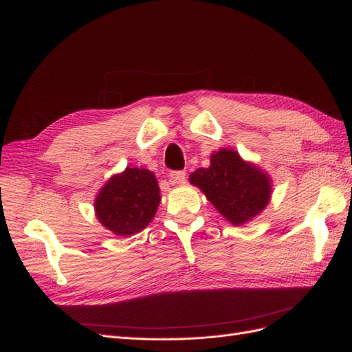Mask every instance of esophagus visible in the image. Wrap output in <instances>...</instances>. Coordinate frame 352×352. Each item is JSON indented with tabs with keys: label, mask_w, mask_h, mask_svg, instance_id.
<instances>
[{
	"label": "esophagus",
	"mask_w": 352,
	"mask_h": 352,
	"mask_svg": "<svg viewBox=\"0 0 352 352\" xmlns=\"http://www.w3.org/2000/svg\"><path fill=\"white\" fill-rule=\"evenodd\" d=\"M168 177H170V182L173 185L184 184L185 179H186V172L185 170H175V172H170Z\"/></svg>",
	"instance_id": "obj_1"
}]
</instances>
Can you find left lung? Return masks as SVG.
Returning <instances> with one entry per match:
<instances>
[{
	"label": "left lung",
	"mask_w": 352,
	"mask_h": 352,
	"mask_svg": "<svg viewBox=\"0 0 352 352\" xmlns=\"http://www.w3.org/2000/svg\"><path fill=\"white\" fill-rule=\"evenodd\" d=\"M189 180L233 226L245 224L262 212L272 192L268 175L228 148L214 153L210 167L198 168Z\"/></svg>",
	"instance_id": "8db88e82"
}]
</instances>
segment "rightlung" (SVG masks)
<instances>
[{
    "instance_id": "1",
    "label": "right lung",
    "mask_w": 352,
    "mask_h": 352,
    "mask_svg": "<svg viewBox=\"0 0 352 352\" xmlns=\"http://www.w3.org/2000/svg\"><path fill=\"white\" fill-rule=\"evenodd\" d=\"M160 188L147 168L126 167L107 180L94 201L96 217L116 236L141 232L153 220L160 204Z\"/></svg>"
}]
</instances>
